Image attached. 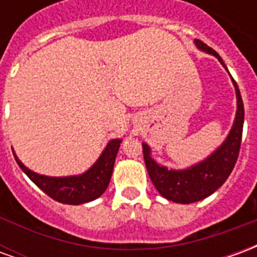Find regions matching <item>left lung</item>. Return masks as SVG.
Returning <instances> with one entry per match:
<instances>
[{
	"mask_svg": "<svg viewBox=\"0 0 257 257\" xmlns=\"http://www.w3.org/2000/svg\"><path fill=\"white\" fill-rule=\"evenodd\" d=\"M195 44L199 49L215 55L219 62L226 67V64L223 63L216 51L208 47L201 40H195ZM234 86L237 92V115L231 132L227 136L226 142L220 146V149H217L205 161L186 171H171L165 167L157 165L154 160H151L149 146L143 145V157L147 172L153 184L162 197L179 204L197 202L215 193L230 176L239 154L243 126L242 97L235 81Z\"/></svg>",
	"mask_w": 257,
	"mask_h": 257,
	"instance_id": "8db88e82",
	"label": "left lung"
}]
</instances>
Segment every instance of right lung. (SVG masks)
Listing matches in <instances>:
<instances>
[{
	"label": "right lung",
	"mask_w": 257,
	"mask_h": 257,
	"mask_svg": "<svg viewBox=\"0 0 257 257\" xmlns=\"http://www.w3.org/2000/svg\"><path fill=\"white\" fill-rule=\"evenodd\" d=\"M121 140L114 139L107 145L100 158L96 161L93 167L88 172L81 176H70V178H48L38 173L31 172L30 169L22 164L15 156L18 165L22 171L36 183L45 194L58 202L68 205H79L89 202L99 198L104 193L111 179L112 168L115 162L118 149Z\"/></svg>",
	"instance_id": "obj_1"
}]
</instances>
